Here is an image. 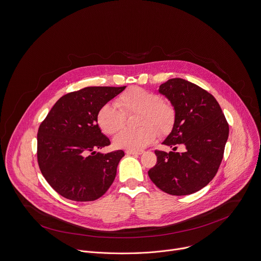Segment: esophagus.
<instances>
[{
  "mask_svg": "<svg viewBox=\"0 0 261 261\" xmlns=\"http://www.w3.org/2000/svg\"><path fill=\"white\" fill-rule=\"evenodd\" d=\"M125 153L128 155H139V154H142L143 151H141V150H125Z\"/></svg>",
  "mask_w": 261,
  "mask_h": 261,
  "instance_id": "34e87169",
  "label": "esophagus"
}]
</instances>
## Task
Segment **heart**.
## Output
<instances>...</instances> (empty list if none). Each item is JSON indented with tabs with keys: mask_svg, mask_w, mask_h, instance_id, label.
Here are the masks:
<instances>
[{
	"mask_svg": "<svg viewBox=\"0 0 261 261\" xmlns=\"http://www.w3.org/2000/svg\"><path fill=\"white\" fill-rule=\"evenodd\" d=\"M116 104L106 103L97 113V122L107 135L117 134L125 124L126 116L139 113L137 129H124L114 140L116 147L140 150L153 142L158 136L168 134L175 122V109L155 92L130 87L120 94Z\"/></svg>",
	"mask_w": 261,
	"mask_h": 261,
	"instance_id": "1",
	"label": "heart"
}]
</instances>
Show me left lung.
Returning <instances> with one entry per match:
<instances>
[{
  "label": "left lung",
  "instance_id": "left-lung-1",
  "mask_svg": "<svg viewBox=\"0 0 261 261\" xmlns=\"http://www.w3.org/2000/svg\"><path fill=\"white\" fill-rule=\"evenodd\" d=\"M175 109L173 129L163 142L169 153L155 150L156 164L148 171L151 181L174 196L193 194L216 176L224 155L229 125L217 99L184 79H170L159 89ZM186 147L175 153L177 145Z\"/></svg>",
  "mask_w": 261,
  "mask_h": 261
}]
</instances>
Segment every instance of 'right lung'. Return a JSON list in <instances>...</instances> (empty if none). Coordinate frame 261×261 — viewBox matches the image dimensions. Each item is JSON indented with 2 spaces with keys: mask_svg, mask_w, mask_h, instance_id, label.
I'll list each match as a JSON object with an SVG mask.
<instances>
[{
  "mask_svg": "<svg viewBox=\"0 0 261 261\" xmlns=\"http://www.w3.org/2000/svg\"><path fill=\"white\" fill-rule=\"evenodd\" d=\"M124 89L125 86L86 87L67 93L39 125V169L48 185L64 198L94 201L113 184L124 152L95 151L111 144L97 124V113Z\"/></svg>",
  "mask_w": 261,
  "mask_h": 261,
  "instance_id": "1",
  "label": "right lung"
}]
</instances>
